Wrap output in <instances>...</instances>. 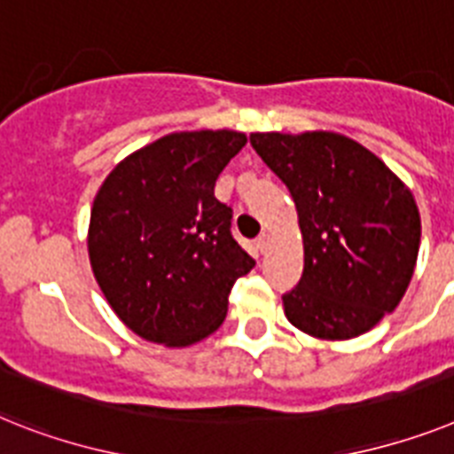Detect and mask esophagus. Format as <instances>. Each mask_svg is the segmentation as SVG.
<instances>
[{"instance_id":"34e87169","label":"esophagus","mask_w":454,"mask_h":454,"mask_svg":"<svg viewBox=\"0 0 454 454\" xmlns=\"http://www.w3.org/2000/svg\"><path fill=\"white\" fill-rule=\"evenodd\" d=\"M254 246H257V250H260L262 254L267 253V250L271 248V234H267V231H264V234L257 236V241H254Z\"/></svg>"}]
</instances>
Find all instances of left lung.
Listing matches in <instances>:
<instances>
[{
  "mask_svg": "<svg viewBox=\"0 0 454 454\" xmlns=\"http://www.w3.org/2000/svg\"><path fill=\"white\" fill-rule=\"evenodd\" d=\"M250 144L286 183L303 239L299 286L283 294L303 334L346 340L399 306L420 248V211L399 176L336 132H254Z\"/></svg>",
  "mask_w": 454,
  "mask_h": 454,
  "instance_id": "1",
  "label": "left lung"
}]
</instances>
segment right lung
Here are the masks:
<instances>
[{
  "mask_svg": "<svg viewBox=\"0 0 454 454\" xmlns=\"http://www.w3.org/2000/svg\"><path fill=\"white\" fill-rule=\"evenodd\" d=\"M234 129L174 132L127 155L92 204L88 253L115 316L134 334L192 346L223 325L254 260L234 241L215 181L246 145Z\"/></svg>",
  "mask_w": 454,
  "mask_h": 454,
  "instance_id": "obj_1",
  "label": "right lung"
}]
</instances>
